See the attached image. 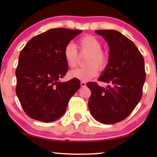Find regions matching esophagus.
Returning <instances> with one entry per match:
<instances>
[{"mask_svg": "<svg viewBox=\"0 0 157 157\" xmlns=\"http://www.w3.org/2000/svg\"><path fill=\"white\" fill-rule=\"evenodd\" d=\"M80 86H82V87H85V86H86V83L85 82H83V81H82V82H80Z\"/></svg>", "mask_w": 157, "mask_h": 157, "instance_id": "obj_1", "label": "esophagus"}]
</instances>
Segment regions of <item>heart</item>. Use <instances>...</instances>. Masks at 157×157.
I'll use <instances>...</instances> for the list:
<instances>
[{
	"mask_svg": "<svg viewBox=\"0 0 157 157\" xmlns=\"http://www.w3.org/2000/svg\"><path fill=\"white\" fill-rule=\"evenodd\" d=\"M77 46L81 54L87 53L85 67L77 68L71 70L69 76L82 81L91 80L98 74L99 69H104L109 62V57L102 49V43L93 35H85L77 41ZM63 56L69 67H75L78 62V51L72 43H68L63 49Z\"/></svg>",
	"mask_w": 157,
	"mask_h": 157,
	"instance_id": "1",
	"label": "heart"
}]
</instances>
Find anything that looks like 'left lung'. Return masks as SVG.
<instances>
[{
  "label": "left lung",
  "instance_id": "obj_1",
  "mask_svg": "<svg viewBox=\"0 0 157 157\" xmlns=\"http://www.w3.org/2000/svg\"><path fill=\"white\" fill-rule=\"evenodd\" d=\"M109 46V63L99 81L108 82L106 89L97 82L86 84L91 91L89 108L95 120L113 124L125 120L142 96L145 81L143 56L131 40L115 30H96Z\"/></svg>",
  "mask_w": 157,
  "mask_h": 157
}]
</instances>
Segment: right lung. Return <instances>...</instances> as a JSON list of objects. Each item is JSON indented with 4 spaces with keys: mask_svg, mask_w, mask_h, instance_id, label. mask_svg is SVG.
<instances>
[{
    "mask_svg": "<svg viewBox=\"0 0 157 157\" xmlns=\"http://www.w3.org/2000/svg\"><path fill=\"white\" fill-rule=\"evenodd\" d=\"M80 30L52 29L32 37L21 50L16 68L15 91L23 111L29 117L44 122H53L66 111L70 98L80 89L73 78L60 82L67 73L66 45Z\"/></svg>",
    "mask_w": 157,
    "mask_h": 157,
    "instance_id": "obj_1",
    "label": "right lung"
}]
</instances>
